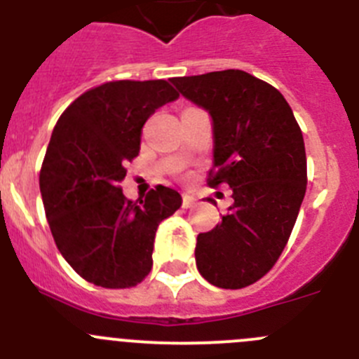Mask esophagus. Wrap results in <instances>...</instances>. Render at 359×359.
Returning a JSON list of instances; mask_svg holds the SVG:
<instances>
[{"label": "esophagus", "instance_id": "34e87169", "mask_svg": "<svg viewBox=\"0 0 359 359\" xmlns=\"http://www.w3.org/2000/svg\"><path fill=\"white\" fill-rule=\"evenodd\" d=\"M195 203H196L195 196L184 195V198H182V207H184V209H191V207L195 205Z\"/></svg>", "mask_w": 359, "mask_h": 359}]
</instances>
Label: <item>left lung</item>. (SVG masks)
Segmentation results:
<instances>
[{"mask_svg":"<svg viewBox=\"0 0 359 359\" xmlns=\"http://www.w3.org/2000/svg\"><path fill=\"white\" fill-rule=\"evenodd\" d=\"M172 83L212 118L209 186L226 184L233 198L196 239V267L219 289H243L274 266L294 229L306 191L303 133L285 97L244 70Z\"/></svg>","mask_w":359,"mask_h":359,"instance_id":"1","label":"left lung"}]
</instances>
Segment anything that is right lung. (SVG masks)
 Returning <instances> with one entry per match:
<instances>
[{
  "label": "right lung",
  "instance_id": "1",
  "mask_svg": "<svg viewBox=\"0 0 359 359\" xmlns=\"http://www.w3.org/2000/svg\"><path fill=\"white\" fill-rule=\"evenodd\" d=\"M179 99L168 81H109L88 90L62 113L40 170L46 217L63 259L104 289L138 285L152 269L159 223L182 198L157 186L126 198L118 182L140 152L142 127Z\"/></svg>",
  "mask_w": 359,
  "mask_h": 359
}]
</instances>
